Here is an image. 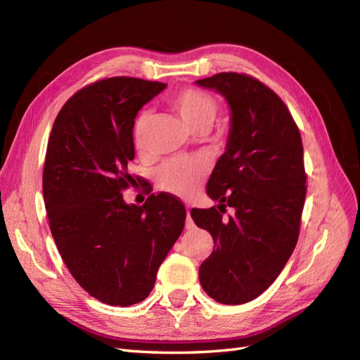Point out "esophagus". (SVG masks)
<instances>
[{"label": "esophagus", "instance_id": "1", "mask_svg": "<svg viewBox=\"0 0 360 360\" xmlns=\"http://www.w3.org/2000/svg\"><path fill=\"white\" fill-rule=\"evenodd\" d=\"M186 229H187V231H190V229H195V223H193L192 217H190V209H188V207H187V219H186Z\"/></svg>", "mask_w": 360, "mask_h": 360}]
</instances>
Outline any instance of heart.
Masks as SVG:
<instances>
[{
	"label": "heart",
	"mask_w": 360,
	"mask_h": 360,
	"mask_svg": "<svg viewBox=\"0 0 360 360\" xmlns=\"http://www.w3.org/2000/svg\"><path fill=\"white\" fill-rule=\"evenodd\" d=\"M172 108L179 114L182 122L192 129V131H201L207 129L213 119L217 116L218 106L215 98L210 94L200 89H182L170 98ZM150 124V112L143 111L134 120L133 136L137 147H142L143 136ZM207 165L201 159L190 160H172L167 162L156 172L158 186L178 196L192 195L200 186Z\"/></svg>",
	"instance_id": "b5f03b06"
}]
</instances>
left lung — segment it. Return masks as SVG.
Here are the masks:
<instances>
[{
    "label": "left lung",
    "instance_id": "obj_1",
    "mask_svg": "<svg viewBox=\"0 0 360 360\" xmlns=\"http://www.w3.org/2000/svg\"><path fill=\"white\" fill-rule=\"evenodd\" d=\"M195 85L223 96L231 110L226 150L205 186L218 210L190 212L215 241L200 281L213 300L248 303L272 285L297 244L307 195L302 137L281 98L254 77L221 72ZM226 205L236 209L229 220Z\"/></svg>",
    "mask_w": 360,
    "mask_h": 360
}]
</instances>
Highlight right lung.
<instances>
[{"label":"right lung","mask_w":360,"mask_h":360,"mask_svg":"<svg viewBox=\"0 0 360 360\" xmlns=\"http://www.w3.org/2000/svg\"><path fill=\"white\" fill-rule=\"evenodd\" d=\"M165 83L112 77L80 89L53 122L43 196L57 249L75 281L102 303L129 307L147 298L186 224L176 198L150 195L127 204L122 190L134 159L137 112Z\"/></svg>","instance_id":"right-lung-1"}]
</instances>
